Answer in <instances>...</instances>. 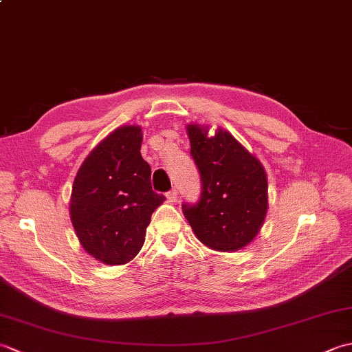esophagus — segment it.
<instances>
[{"instance_id":"obj_1","label":"esophagus","mask_w":352,"mask_h":352,"mask_svg":"<svg viewBox=\"0 0 352 352\" xmlns=\"http://www.w3.org/2000/svg\"><path fill=\"white\" fill-rule=\"evenodd\" d=\"M177 195H178L177 189H175V188H172V189L166 193V198H168L169 201H175V199H177Z\"/></svg>"}]
</instances>
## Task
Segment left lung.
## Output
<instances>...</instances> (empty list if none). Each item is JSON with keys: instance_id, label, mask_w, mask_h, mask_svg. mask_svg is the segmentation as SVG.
I'll use <instances>...</instances> for the list:
<instances>
[{"instance_id": "left-lung-1", "label": "left lung", "mask_w": 352, "mask_h": 352, "mask_svg": "<svg viewBox=\"0 0 352 352\" xmlns=\"http://www.w3.org/2000/svg\"><path fill=\"white\" fill-rule=\"evenodd\" d=\"M190 155L201 175V198L183 204L193 233L208 248L242 250L252 242L267 212V178L257 157L227 130L208 136V126L188 125Z\"/></svg>"}]
</instances>
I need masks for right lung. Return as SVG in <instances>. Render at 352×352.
<instances>
[{
	"label": "right lung",
	"instance_id": "1",
	"mask_svg": "<svg viewBox=\"0 0 352 352\" xmlns=\"http://www.w3.org/2000/svg\"><path fill=\"white\" fill-rule=\"evenodd\" d=\"M142 139L140 126H119L86 157L72 184L74 230L86 252L106 265L138 256L151 214L164 201L151 188Z\"/></svg>",
	"mask_w": 352,
	"mask_h": 352
}]
</instances>
